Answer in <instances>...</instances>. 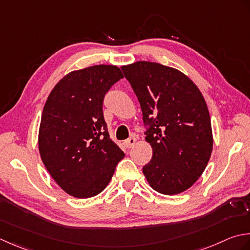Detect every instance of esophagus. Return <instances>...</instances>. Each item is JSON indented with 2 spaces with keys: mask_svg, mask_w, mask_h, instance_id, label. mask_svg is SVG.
I'll return each mask as SVG.
<instances>
[{
  "mask_svg": "<svg viewBox=\"0 0 250 250\" xmlns=\"http://www.w3.org/2000/svg\"><path fill=\"white\" fill-rule=\"evenodd\" d=\"M136 141H137L136 138H134V137H131V138L125 140L123 142V145H124L125 147H127V149H130V147H132V146L136 145Z\"/></svg>",
  "mask_w": 250,
  "mask_h": 250,
  "instance_id": "esophagus-1",
  "label": "esophagus"
}]
</instances>
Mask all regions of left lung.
I'll return each mask as SVG.
<instances>
[{"label":"left lung","instance_id":"8db88e82","mask_svg":"<svg viewBox=\"0 0 250 250\" xmlns=\"http://www.w3.org/2000/svg\"><path fill=\"white\" fill-rule=\"evenodd\" d=\"M121 68L149 126L146 140L153 155L144 175L161 194L185 192L202 176L212 151L209 111L201 90L181 71L157 62Z\"/></svg>","mask_w":250,"mask_h":250}]
</instances>
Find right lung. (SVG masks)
I'll list each match as a JSON object with an SVG mask.
<instances>
[{
	"label": "right lung",
	"mask_w": 250,
	"mask_h": 250,
	"mask_svg": "<svg viewBox=\"0 0 250 250\" xmlns=\"http://www.w3.org/2000/svg\"><path fill=\"white\" fill-rule=\"evenodd\" d=\"M124 75L116 65L72 71L45 103L39 151L45 167L69 195L89 198L109 185L124 152L110 139L104 119L106 91Z\"/></svg>",
	"instance_id": "add662e5"
}]
</instances>
